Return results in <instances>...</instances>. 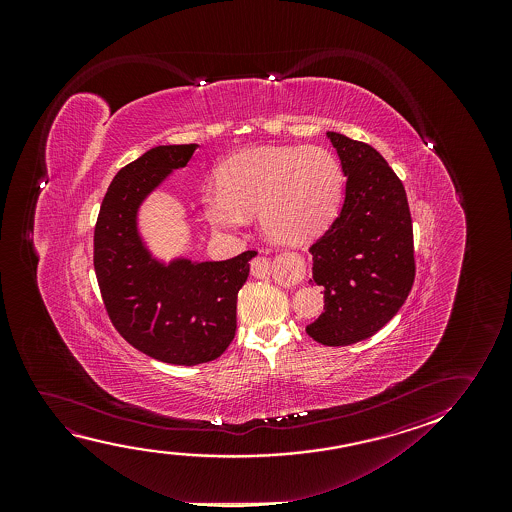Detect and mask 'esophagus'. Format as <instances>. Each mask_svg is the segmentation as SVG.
I'll return each mask as SVG.
<instances>
[{"label":"esophagus","mask_w":512,"mask_h":512,"mask_svg":"<svg viewBox=\"0 0 512 512\" xmlns=\"http://www.w3.org/2000/svg\"><path fill=\"white\" fill-rule=\"evenodd\" d=\"M252 273L253 276H257V278H267V276L271 274V264L266 262L264 257H262V259L253 260Z\"/></svg>","instance_id":"esophagus-1"}]
</instances>
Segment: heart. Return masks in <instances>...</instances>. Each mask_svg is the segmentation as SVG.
I'll use <instances>...</instances> for the list:
<instances>
[{"mask_svg":"<svg viewBox=\"0 0 512 512\" xmlns=\"http://www.w3.org/2000/svg\"><path fill=\"white\" fill-rule=\"evenodd\" d=\"M343 185V166L327 148H248L218 168V185L201 190V206L218 231H239L259 213L266 236L299 245L332 222Z\"/></svg>","mask_w":512,"mask_h":512,"instance_id":"heart-1","label":"heart"}]
</instances>
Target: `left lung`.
<instances>
[{
    "label": "left lung",
    "instance_id": "1",
    "mask_svg": "<svg viewBox=\"0 0 512 512\" xmlns=\"http://www.w3.org/2000/svg\"><path fill=\"white\" fill-rule=\"evenodd\" d=\"M327 136L348 180L339 217L309 248L325 311L306 332L346 346L374 336L406 302L416 274L413 220L404 185L376 148Z\"/></svg>",
    "mask_w": 512,
    "mask_h": 512
}]
</instances>
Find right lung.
Masks as SVG:
<instances>
[{"label":"right lung","mask_w":512,"mask_h":512,"mask_svg":"<svg viewBox=\"0 0 512 512\" xmlns=\"http://www.w3.org/2000/svg\"><path fill=\"white\" fill-rule=\"evenodd\" d=\"M196 147H155L120 169L94 227V271L108 318L127 343L166 364H204L229 348L239 288L257 255L248 250L222 262L162 266L141 243L138 206Z\"/></svg>","instance_id":"obj_1"}]
</instances>
